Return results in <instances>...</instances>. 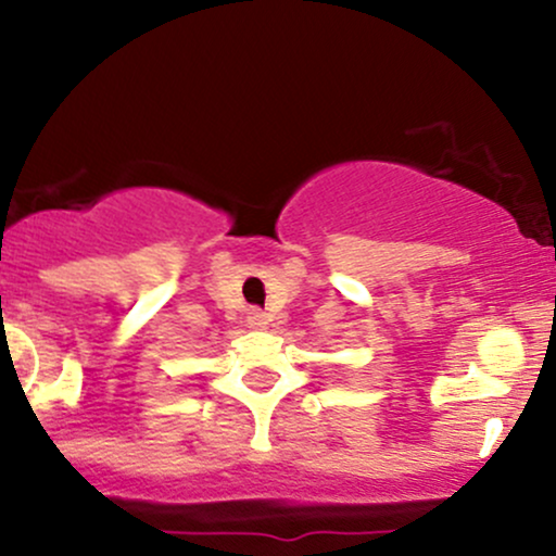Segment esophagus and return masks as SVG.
Instances as JSON below:
<instances>
[{"label": "esophagus", "mask_w": 556, "mask_h": 556, "mask_svg": "<svg viewBox=\"0 0 556 556\" xmlns=\"http://www.w3.org/2000/svg\"><path fill=\"white\" fill-rule=\"evenodd\" d=\"M248 324L261 329V327H266V324H269V316H266L261 308H251V311H248Z\"/></svg>", "instance_id": "1"}]
</instances>
